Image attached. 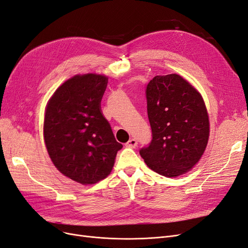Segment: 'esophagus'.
I'll use <instances>...</instances> for the list:
<instances>
[{
  "label": "esophagus",
  "mask_w": 248,
  "mask_h": 248,
  "mask_svg": "<svg viewBox=\"0 0 248 248\" xmlns=\"http://www.w3.org/2000/svg\"><path fill=\"white\" fill-rule=\"evenodd\" d=\"M137 145H138V142H137L136 139H130L125 143V146L129 148H136Z\"/></svg>",
  "instance_id": "1"
}]
</instances>
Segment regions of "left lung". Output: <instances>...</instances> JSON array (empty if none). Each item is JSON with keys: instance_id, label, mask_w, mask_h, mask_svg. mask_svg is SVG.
Segmentation results:
<instances>
[{"instance_id": "8db88e82", "label": "left lung", "mask_w": 248, "mask_h": 248, "mask_svg": "<svg viewBox=\"0 0 248 248\" xmlns=\"http://www.w3.org/2000/svg\"><path fill=\"white\" fill-rule=\"evenodd\" d=\"M152 140L140 155L148 168L164 177L189 171L202 156L209 121L199 92L181 76L154 77L146 88Z\"/></svg>"}]
</instances>
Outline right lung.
<instances>
[{"mask_svg":"<svg viewBox=\"0 0 248 248\" xmlns=\"http://www.w3.org/2000/svg\"><path fill=\"white\" fill-rule=\"evenodd\" d=\"M105 76L87 73L64 81L46 107L44 139L54 166L82 185L95 184L112 170L118 143L101 111Z\"/></svg>","mask_w":248,"mask_h":248,"instance_id":"right-lung-1","label":"right lung"}]
</instances>
